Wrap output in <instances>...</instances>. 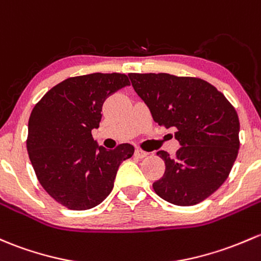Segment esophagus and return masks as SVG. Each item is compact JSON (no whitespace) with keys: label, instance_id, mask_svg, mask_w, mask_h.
<instances>
[{"label":"esophagus","instance_id":"1","mask_svg":"<svg viewBox=\"0 0 261 261\" xmlns=\"http://www.w3.org/2000/svg\"><path fill=\"white\" fill-rule=\"evenodd\" d=\"M134 155H135L138 159H144V158H146V156H147V152L146 151H142V150H140V149H136L135 150V153H134Z\"/></svg>","mask_w":261,"mask_h":261}]
</instances>
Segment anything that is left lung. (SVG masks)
Returning a JSON list of instances; mask_svg holds the SVG:
<instances>
[{
  "label": "left lung",
  "mask_w": 261,
  "mask_h": 261,
  "mask_svg": "<svg viewBox=\"0 0 261 261\" xmlns=\"http://www.w3.org/2000/svg\"><path fill=\"white\" fill-rule=\"evenodd\" d=\"M131 84L153 121L175 127L180 149L165 161V172L152 184L161 199L190 206L215 193L227 179L239 151L237 111L220 91L196 77L169 73H130Z\"/></svg>",
  "instance_id": "left-lung-1"
}]
</instances>
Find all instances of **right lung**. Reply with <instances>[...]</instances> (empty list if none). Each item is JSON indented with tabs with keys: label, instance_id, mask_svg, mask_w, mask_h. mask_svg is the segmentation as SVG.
<instances>
[{
	"label": "right lung",
	"instance_id": "right-lung-1",
	"mask_svg": "<svg viewBox=\"0 0 261 261\" xmlns=\"http://www.w3.org/2000/svg\"><path fill=\"white\" fill-rule=\"evenodd\" d=\"M130 81L123 73H90L54 86L36 103L29 120L27 151L42 188L71 210H87L114 188L120 164L133 145L100 146L91 131L100 126L106 97Z\"/></svg>",
	"mask_w": 261,
	"mask_h": 261
}]
</instances>
